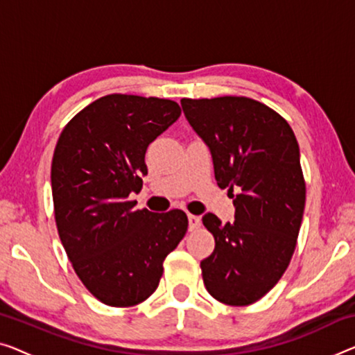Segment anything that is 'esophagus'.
<instances>
[{
	"label": "esophagus",
	"instance_id": "obj_1",
	"mask_svg": "<svg viewBox=\"0 0 355 355\" xmlns=\"http://www.w3.org/2000/svg\"><path fill=\"white\" fill-rule=\"evenodd\" d=\"M188 223H189V230L191 231L200 228V218L196 215H188Z\"/></svg>",
	"mask_w": 355,
	"mask_h": 355
}]
</instances>
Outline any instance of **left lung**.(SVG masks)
<instances>
[{
	"instance_id": "8db88e82",
	"label": "left lung",
	"mask_w": 355,
	"mask_h": 355,
	"mask_svg": "<svg viewBox=\"0 0 355 355\" xmlns=\"http://www.w3.org/2000/svg\"><path fill=\"white\" fill-rule=\"evenodd\" d=\"M182 108L236 209L232 223L202 216L215 237L214 253L200 261L205 288L225 304H252L279 282L296 247L306 202L298 141L287 121L257 100L183 98Z\"/></svg>"
}]
</instances>
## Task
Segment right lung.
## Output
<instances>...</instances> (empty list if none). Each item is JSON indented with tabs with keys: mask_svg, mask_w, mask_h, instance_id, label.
I'll return each mask as SVG.
<instances>
[{
	"mask_svg": "<svg viewBox=\"0 0 355 355\" xmlns=\"http://www.w3.org/2000/svg\"><path fill=\"white\" fill-rule=\"evenodd\" d=\"M182 114L167 98L111 94L62 130L52 157L55 223L73 269L95 298L127 308L155 293L162 263L188 230L183 210H135L148 145Z\"/></svg>",
	"mask_w": 355,
	"mask_h": 355,
	"instance_id": "add662e5",
	"label": "right lung"
}]
</instances>
